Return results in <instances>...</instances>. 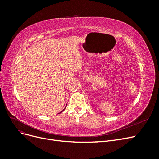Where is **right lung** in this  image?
<instances>
[{"mask_svg": "<svg viewBox=\"0 0 159 159\" xmlns=\"http://www.w3.org/2000/svg\"><path fill=\"white\" fill-rule=\"evenodd\" d=\"M65 108H66V107H65ZM64 110H63V111H64ZM62 111H61V112H62ZM61 112H60V113H61Z\"/></svg>", "mask_w": 159, "mask_h": 159, "instance_id": "add662e5", "label": "right lung"}]
</instances>
